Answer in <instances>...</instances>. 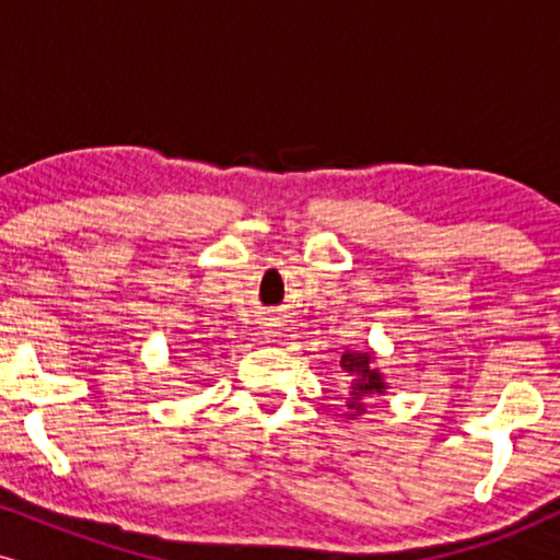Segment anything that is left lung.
<instances>
[{
  "mask_svg": "<svg viewBox=\"0 0 560 560\" xmlns=\"http://www.w3.org/2000/svg\"><path fill=\"white\" fill-rule=\"evenodd\" d=\"M372 359V351H343L341 357V370L349 372V418L364 416L366 402H370L374 395H382L387 389V382L382 380L380 370H374Z\"/></svg>",
  "mask_w": 560,
  "mask_h": 560,
  "instance_id": "1",
  "label": "left lung"
}]
</instances>
